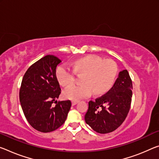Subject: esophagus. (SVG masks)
Listing matches in <instances>:
<instances>
[{
    "label": "esophagus",
    "instance_id": "34e87169",
    "mask_svg": "<svg viewBox=\"0 0 159 159\" xmlns=\"http://www.w3.org/2000/svg\"><path fill=\"white\" fill-rule=\"evenodd\" d=\"M71 102H72V105H76L78 102H79V101H78V100H73Z\"/></svg>",
    "mask_w": 159,
    "mask_h": 159
}]
</instances>
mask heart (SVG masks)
<instances>
[{
	"instance_id": "heart-1",
	"label": "heart",
	"mask_w": 159,
	"mask_h": 159,
	"mask_svg": "<svg viewBox=\"0 0 159 159\" xmlns=\"http://www.w3.org/2000/svg\"><path fill=\"white\" fill-rule=\"evenodd\" d=\"M72 70L64 66L56 70L59 84L64 88L69 87L75 81V74L81 75L82 84L72 85L64 91L67 99L76 100L85 98L93 92L94 95H102L112 89L118 74V67L112 59H105L95 54L79 58L71 64Z\"/></svg>"
}]
</instances>
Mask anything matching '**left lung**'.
<instances>
[{
	"mask_svg": "<svg viewBox=\"0 0 159 159\" xmlns=\"http://www.w3.org/2000/svg\"><path fill=\"white\" fill-rule=\"evenodd\" d=\"M132 97V81L127 70L120 72L112 89L106 94L89 102L85 121L100 134L117 129L129 111Z\"/></svg>",
	"mask_w": 159,
	"mask_h": 159,
	"instance_id": "8db88e82",
	"label": "left lung"
}]
</instances>
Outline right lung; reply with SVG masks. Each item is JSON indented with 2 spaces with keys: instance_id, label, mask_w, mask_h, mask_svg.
I'll return each instance as SVG.
<instances>
[{
  "instance_id": "right-lung-1",
  "label": "right lung",
  "mask_w": 159,
  "mask_h": 159,
  "mask_svg": "<svg viewBox=\"0 0 159 159\" xmlns=\"http://www.w3.org/2000/svg\"><path fill=\"white\" fill-rule=\"evenodd\" d=\"M61 61L54 55H47L27 70L22 80L20 102L22 111L30 125L39 132H50L61 127L71 107L70 100H57L61 89L56 68Z\"/></svg>"
}]
</instances>
